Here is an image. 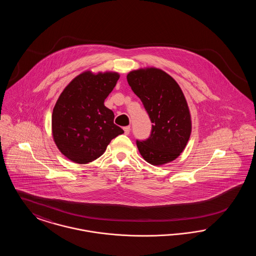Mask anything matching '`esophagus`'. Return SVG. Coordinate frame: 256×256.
<instances>
[{
  "label": "esophagus",
  "mask_w": 256,
  "mask_h": 256,
  "mask_svg": "<svg viewBox=\"0 0 256 256\" xmlns=\"http://www.w3.org/2000/svg\"><path fill=\"white\" fill-rule=\"evenodd\" d=\"M124 132L126 135H128L130 132V126H124Z\"/></svg>",
  "instance_id": "1"
}]
</instances>
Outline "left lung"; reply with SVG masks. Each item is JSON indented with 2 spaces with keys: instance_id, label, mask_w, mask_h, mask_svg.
Instances as JSON below:
<instances>
[{
  "instance_id": "1",
  "label": "left lung",
  "mask_w": 256,
  "mask_h": 256,
  "mask_svg": "<svg viewBox=\"0 0 256 256\" xmlns=\"http://www.w3.org/2000/svg\"><path fill=\"white\" fill-rule=\"evenodd\" d=\"M126 80L154 124L146 141L136 142L140 154L154 166L178 158L192 132L191 114L182 88L170 74L154 67L134 70Z\"/></svg>"
}]
</instances>
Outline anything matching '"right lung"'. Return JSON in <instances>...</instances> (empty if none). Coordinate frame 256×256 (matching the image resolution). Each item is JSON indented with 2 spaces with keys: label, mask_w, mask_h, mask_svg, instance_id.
<instances>
[{
  "label": "right lung",
  "mask_w": 256,
  "mask_h": 256,
  "mask_svg": "<svg viewBox=\"0 0 256 256\" xmlns=\"http://www.w3.org/2000/svg\"><path fill=\"white\" fill-rule=\"evenodd\" d=\"M119 78L117 72L86 71L62 91L52 110V134L58 148L69 160L92 162L113 138L124 134L114 124L113 111L104 106Z\"/></svg>",
  "instance_id": "1"
}]
</instances>
